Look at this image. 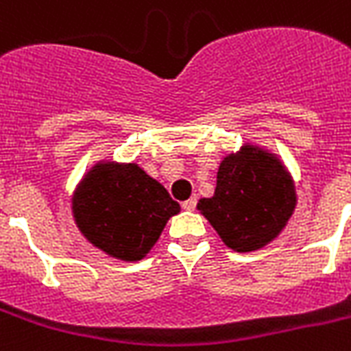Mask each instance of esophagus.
<instances>
[{"label": "esophagus", "instance_id": "1", "mask_svg": "<svg viewBox=\"0 0 351 351\" xmlns=\"http://www.w3.org/2000/svg\"><path fill=\"white\" fill-rule=\"evenodd\" d=\"M182 208H184L186 211H193L195 208H197V199H195V197L187 199L186 202H182Z\"/></svg>", "mask_w": 351, "mask_h": 351}]
</instances>
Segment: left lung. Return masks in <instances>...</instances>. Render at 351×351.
<instances>
[{
  "label": "left lung",
  "instance_id": "obj_1",
  "mask_svg": "<svg viewBox=\"0 0 351 351\" xmlns=\"http://www.w3.org/2000/svg\"><path fill=\"white\" fill-rule=\"evenodd\" d=\"M197 208L224 245L237 252L263 248L285 228L296 189L285 165L269 151L243 145L219 165L217 187Z\"/></svg>",
  "mask_w": 351,
  "mask_h": 351
}]
</instances>
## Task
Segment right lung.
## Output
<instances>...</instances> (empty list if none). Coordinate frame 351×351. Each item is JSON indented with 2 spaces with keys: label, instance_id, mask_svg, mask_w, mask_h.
Instances as JSON below:
<instances>
[{
  "label": "right lung",
  "instance_id": "obj_1",
  "mask_svg": "<svg viewBox=\"0 0 351 351\" xmlns=\"http://www.w3.org/2000/svg\"><path fill=\"white\" fill-rule=\"evenodd\" d=\"M75 223L93 247L123 261H140L180 211L160 182L136 164L101 162L71 200Z\"/></svg>",
  "mask_w": 351,
  "mask_h": 351
}]
</instances>
